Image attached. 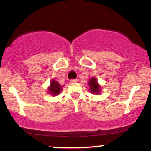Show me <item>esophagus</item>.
<instances>
[{
  "label": "esophagus",
  "mask_w": 151,
  "mask_h": 151,
  "mask_svg": "<svg viewBox=\"0 0 151 151\" xmlns=\"http://www.w3.org/2000/svg\"><path fill=\"white\" fill-rule=\"evenodd\" d=\"M78 81V79H72V80H70V82L71 83H76Z\"/></svg>",
  "instance_id": "34e87169"
}]
</instances>
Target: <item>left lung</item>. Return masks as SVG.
<instances>
[{"label":"left lung","instance_id":"1","mask_svg":"<svg viewBox=\"0 0 151 151\" xmlns=\"http://www.w3.org/2000/svg\"><path fill=\"white\" fill-rule=\"evenodd\" d=\"M88 84L89 86V89L91 93H95V94H99L101 93V86L99 85V84L98 83L97 81V79L96 77H93L92 78L89 79V82H88Z\"/></svg>","mask_w":151,"mask_h":151}]
</instances>
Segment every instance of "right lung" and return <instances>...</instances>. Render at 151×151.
I'll list each match as a JSON object with an SVG mask.
<instances>
[{
    "mask_svg": "<svg viewBox=\"0 0 151 151\" xmlns=\"http://www.w3.org/2000/svg\"><path fill=\"white\" fill-rule=\"evenodd\" d=\"M62 89V86L60 85V84L57 81L52 80L50 82V85L49 87H48V92H49L52 96H58V94H60V92H61Z\"/></svg>",
    "mask_w": 151,
    "mask_h": 151,
    "instance_id": "1",
    "label": "right lung"
}]
</instances>
